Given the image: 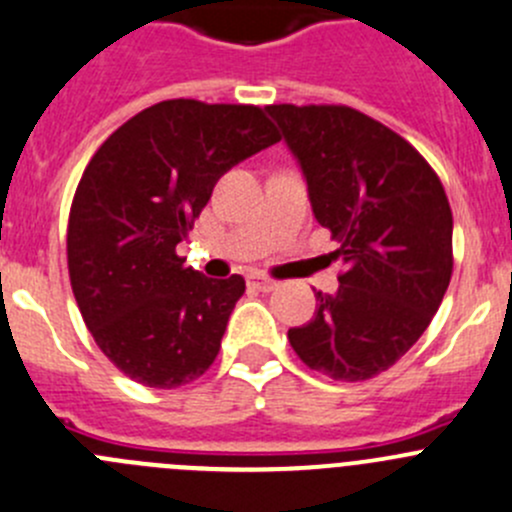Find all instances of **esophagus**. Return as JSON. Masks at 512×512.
I'll use <instances>...</instances> for the list:
<instances>
[{
  "label": "esophagus",
  "instance_id": "34e87169",
  "mask_svg": "<svg viewBox=\"0 0 512 512\" xmlns=\"http://www.w3.org/2000/svg\"><path fill=\"white\" fill-rule=\"evenodd\" d=\"M250 285L260 292H272L277 287V282L267 280V277H262V275H250Z\"/></svg>",
  "mask_w": 512,
  "mask_h": 512
}]
</instances>
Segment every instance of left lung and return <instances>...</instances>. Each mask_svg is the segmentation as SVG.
I'll return each mask as SVG.
<instances>
[{"mask_svg": "<svg viewBox=\"0 0 512 512\" xmlns=\"http://www.w3.org/2000/svg\"><path fill=\"white\" fill-rule=\"evenodd\" d=\"M265 112L345 265L340 287L315 292V317L287 340L332 380L380 375L418 342L450 285L453 212L443 185L413 145L357 109L272 104Z\"/></svg>", "mask_w": 512, "mask_h": 512, "instance_id": "1", "label": "left lung"}]
</instances>
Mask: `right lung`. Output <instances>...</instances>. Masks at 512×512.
Masks as SVG:
<instances>
[{"label": "right lung", "mask_w": 512, "mask_h": 512, "mask_svg": "<svg viewBox=\"0 0 512 512\" xmlns=\"http://www.w3.org/2000/svg\"><path fill=\"white\" fill-rule=\"evenodd\" d=\"M275 142L260 107L167 99L92 157L69 212V280L94 342L127 377L172 390L215 362L245 280L205 277L177 245L217 180Z\"/></svg>", "instance_id": "obj_1"}]
</instances>
